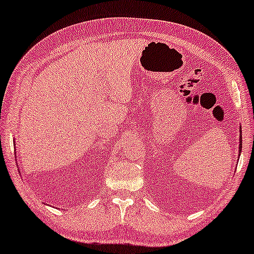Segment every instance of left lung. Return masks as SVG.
I'll return each mask as SVG.
<instances>
[{"instance_id":"1","label":"left lung","mask_w":254,"mask_h":254,"mask_svg":"<svg viewBox=\"0 0 254 254\" xmlns=\"http://www.w3.org/2000/svg\"><path fill=\"white\" fill-rule=\"evenodd\" d=\"M239 129H241V131H242V128H239ZM239 151H242V133H241V137H239Z\"/></svg>"}]
</instances>
